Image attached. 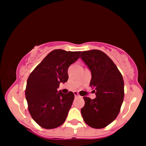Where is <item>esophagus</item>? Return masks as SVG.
<instances>
[{"mask_svg":"<svg viewBox=\"0 0 146 146\" xmlns=\"http://www.w3.org/2000/svg\"><path fill=\"white\" fill-rule=\"evenodd\" d=\"M74 95H75V97H78V98H80V95H79V94L76 92H74Z\"/></svg>","mask_w":146,"mask_h":146,"instance_id":"esophagus-1","label":"esophagus"}]
</instances>
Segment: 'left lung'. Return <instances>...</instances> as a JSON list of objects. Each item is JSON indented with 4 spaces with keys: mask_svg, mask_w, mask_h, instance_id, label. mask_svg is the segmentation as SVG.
Masks as SVG:
<instances>
[{
    "mask_svg": "<svg viewBox=\"0 0 146 146\" xmlns=\"http://www.w3.org/2000/svg\"><path fill=\"white\" fill-rule=\"evenodd\" d=\"M80 56L91 72L90 85L96 95L93 100L83 97L82 118L90 127L102 129L117 118L120 111L124 97L123 77L112 60L102 51H82Z\"/></svg>",
    "mask_w": 146,
    "mask_h": 146,
    "instance_id": "obj_1",
    "label": "left lung"
}]
</instances>
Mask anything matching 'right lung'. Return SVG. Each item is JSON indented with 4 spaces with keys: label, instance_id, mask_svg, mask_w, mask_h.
<instances>
[{
    "label": "right lung",
    "instance_id": "right-lung-1",
    "mask_svg": "<svg viewBox=\"0 0 146 146\" xmlns=\"http://www.w3.org/2000/svg\"><path fill=\"white\" fill-rule=\"evenodd\" d=\"M80 54V51L54 50L29 75L25 90L28 110L41 127L55 129L66 121L74 94H64L57 89L61 82H67L68 67L78 59Z\"/></svg>",
    "mask_w": 146,
    "mask_h": 146
}]
</instances>
